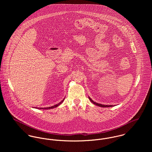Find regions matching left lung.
Listing matches in <instances>:
<instances>
[{
    "instance_id": "1",
    "label": "left lung",
    "mask_w": 152,
    "mask_h": 152,
    "mask_svg": "<svg viewBox=\"0 0 152 152\" xmlns=\"http://www.w3.org/2000/svg\"><path fill=\"white\" fill-rule=\"evenodd\" d=\"M89 100L91 101L92 103H93L94 104H95V105H97V106H99V107H104H104H113V105H102V104H98V103L94 102V101H92V100L91 99V98H89Z\"/></svg>"
}]
</instances>
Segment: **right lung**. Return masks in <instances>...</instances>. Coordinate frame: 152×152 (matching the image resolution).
<instances>
[{"instance_id": "add662e5", "label": "right lung", "mask_w": 152, "mask_h": 152, "mask_svg": "<svg viewBox=\"0 0 152 152\" xmlns=\"http://www.w3.org/2000/svg\"><path fill=\"white\" fill-rule=\"evenodd\" d=\"M64 99H63L60 103H58V104H56V105H54V106H52V107H47V108H37V109H53L54 108H56V107H57L58 105H60L61 104H62L63 102V101H64Z\"/></svg>"}]
</instances>
